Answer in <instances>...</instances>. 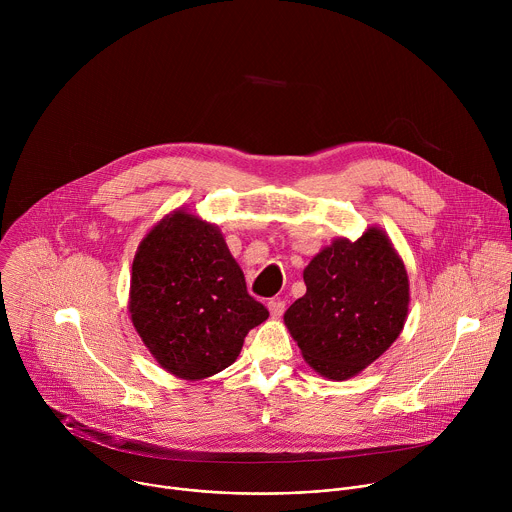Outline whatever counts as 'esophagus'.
<instances>
[{
    "label": "esophagus",
    "mask_w": 512,
    "mask_h": 512,
    "mask_svg": "<svg viewBox=\"0 0 512 512\" xmlns=\"http://www.w3.org/2000/svg\"><path fill=\"white\" fill-rule=\"evenodd\" d=\"M267 306H269V312H271L273 318H279L285 312V302L283 300H271Z\"/></svg>",
    "instance_id": "34e87169"
}]
</instances>
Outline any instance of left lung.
I'll return each instance as SVG.
<instances>
[{
  "label": "left lung",
  "mask_w": 512,
  "mask_h": 512,
  "mask_svg": "<svg viewBox=\"0 0 512 512\" xmlns=\"http://www.w3.org/2000/svg\"><path fill=\"white\" fill-rule=\"evenodd\" d=\"M306 296L283 316L306 362L344 381L375 362L401 334L409 308L405 265L381 229L338 239L304 271Z\"/></svg>",
  "instance_id": "obj_1"
}]
</instances>
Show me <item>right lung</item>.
Returning a JSON list of instances; mask_svg holds the SVG:
<instances>
[{"instance_id": "obj_1", "label": "right lung", "mask_w": 512, "mask_h": 512, "mask_svg": "<svg viewBox=\"0 0 512 512\" xmlns=\"http://www.w3.org/2000/svg\"><path fill=\"white\" fill-rule=\"evenodd\" d=\"M137 334L172 375L196 381L237 360L267 308L249 296L221 231L176 210L148 233L131 267Z\"/></svg>"}]
</instances>
